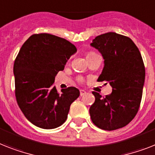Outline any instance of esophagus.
<instances>
[{"label":"esophagus","mask_w":155,"mask_h":155,"mask_svg":"<svg viewBox=\"0 0 155 155\" xmlns=\"http://www.w3.org/2000/svg\"><path fill=\"white\" fill-rule=\"evenodd\" d=\"M86 94V91L85 90H84V89H81L80 90V95L82 97V96L85 95Z\"/></svg>","instance_id":"obj_1"}]
</instances>
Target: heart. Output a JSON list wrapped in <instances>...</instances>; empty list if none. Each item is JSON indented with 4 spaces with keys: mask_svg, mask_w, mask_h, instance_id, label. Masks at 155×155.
Returning <instances> with one entry per match:
<instances>
[{
    "mask_svg": "<svg viewBox=\"0 0 155 155\" xmlns=\"http://www.w3.org/2000/svg\"><path fill=\"white\" fill-rule=\"evenodd\" d=\"M96 54H97L94 53V52H92V51L88 52V53H87V54H86V57L87 58H89V57H91V56L96 55Z\"/></svg>",
    "mask_w": 155,
    "mask_h": 155,
    "instance_id": "obj_1",
    "label": "heart"
}]
</instances>
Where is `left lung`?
Listing matches in <instances>:
<instances>
[{"label":"left lung","instance_id":"left-lung-1","mask_svg":"<svg viewBox=\"0 0 155 155\" xmlns=\"http://www.w3.org/2000/svg\"><path fill=\"white\" fill-rule=\"evenodd\" d=\"M90 45L104 60L97 81H105L112 88V93L105 97L93 92L95 102L89 108L90 117L103 130L121 128L134 119L141 103L145 81L141 54L130 38L116 32L98 35Z\"/></svg>","mask_w":155,"mask_h":155}]
</instances>
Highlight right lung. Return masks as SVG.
Masks as SVG:
<instances>
[{
  "instance_id": "obj_1",
  "label": "right lung",
  "mask_w": 155,
  "mask_h": 155,
  "mask_svg": "<svg viewBox=\"0 0 155 155\" xmlns=\"http://www.w3.org/2000/svg\"><path fill=\"white\" fill-rule=\"evenodd\" d=\"M76 52L69 41L47 33L32 35L21 47L13 66L15 93L20 110L32 124L53 129L66 120L80 92L69 87L58 93L54 82Z\"/></svg>"
}]
</instances>
